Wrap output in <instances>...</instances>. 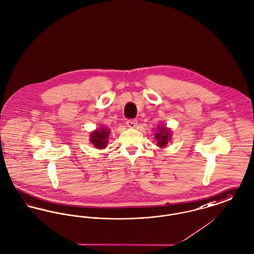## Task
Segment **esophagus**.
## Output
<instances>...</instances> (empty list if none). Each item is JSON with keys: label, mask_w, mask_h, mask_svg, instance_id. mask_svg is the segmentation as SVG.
Masks as SVG:
<instances>
[{"label": "esophagus", "mask_w": 254, "mask_h": 254, "mask_svg": "<svg viewBox=\"0 0 254 254\" xmlns=\"http://www.w3.org/2000/svg\"><path fill=\"white\" fill-rule=\"evenodd\" d=\"M126 124H127V127H129V128H135L137 125V121L135 119H129V120H127Z\"/></svg>", "instance_id": "1"}]
</instances>
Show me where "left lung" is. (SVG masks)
Wrapping results in <instances>:
<instances>
[{
  "mask_svg": "<svg viewBox=\"0 0 254 254\" xmlns=\"http://www.w3.org/2000/svg\"><path fill=\"white\" fill-rule=\"evenodd\" d=\"M158 132L155 133V138L157 139V145L160 147H166L169 140L171 138V132L169 128H167V126H159L157 128Z\"/></svg>",
  "mask_w": 254,
  "mask_h": 254,
  "instance_id": "1",
  "label": "left lung"
}]
</instances>
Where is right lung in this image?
Here are the masks:
<instances>
[{
	"instance_id": "obj_1",
	"label": "right lung",
	"mask_w": 254,
	"mask_h": 254,
	"mask_svg": "<svg viewBox=\"0 0 254 254\" xmlns=\"http://www.w3.org/2000/svg\"><path fill=\"white\" fill-rule=\"evenodd\" d=\"M111 131L105 127H102L99 130H95L90 134V141L95 146V148L103 149L108 144V137Z\"/></svg>"
}]
</instances>
